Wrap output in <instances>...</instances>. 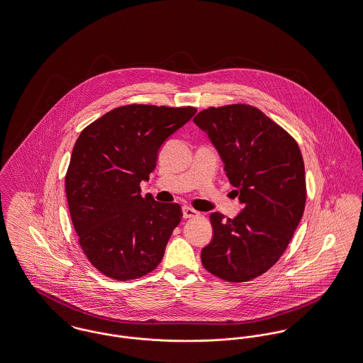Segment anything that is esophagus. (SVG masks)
Returning a JSON list of instances; mask_svg holds the SVG:
<instances>
[{"label": "esophagus", "instance_id": "34e87169", "mask_svg": "<svg viewBox=\"0 0 363 363\" xmlns=\"http://www.w3.org/2000/svg\"><path fill=\"white\" fill-rule=\"evenodd\" d=\"M182 213H184V218L185 219H191V218H194V216H199V213L196 210H193L192 207H188V206H185L182 208Z\"/></svg>", "mask_w": 363, "mask_h": 363}]
</instances>
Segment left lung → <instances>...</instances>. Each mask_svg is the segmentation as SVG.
<instances>
[{"instance_id":"obj_1","label":"left lung","mask_w":363,"mask_h":363,"mask_svg":"<svg viewBox=\"0 0 363 363\" xmlns=\"http://www.w3.org/2000/svg\"><path fill=\"white\" fill-rule=\"evenodd\" d=\"M193 122L208 134L244 206L235 218L210 215L213 235L201 263L213 276L245 282L266 273L286 250L306 206L298 143L260 109H203Z\"/></svg>"}]
</instances>
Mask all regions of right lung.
Instances as JSON below:
<instances>
[{"label":"right lung","instance_id":"add662e5","mask_svg":"<svg viewBox=\"0 0 363 363\" xmlns=\"http://www.w3.org/2000/svg\"><path fill=\"white\" fill-rule=\"evenodd\" d=\"M196 108L130 104L115 108L79 134L65 174L72 225L90 263L107 277H143L162 262L182 218L177 203L141 196L163 143Z\"/></svg>","mask_w":363,"mask_h":363}]
</instances>
